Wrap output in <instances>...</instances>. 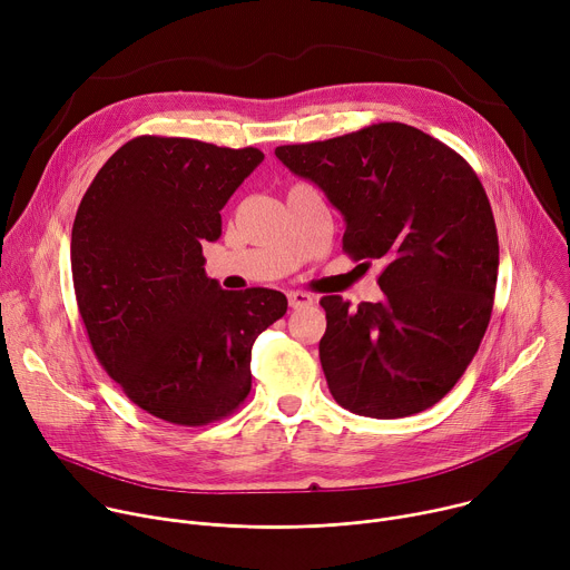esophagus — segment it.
Instances as JSON below:
<instances>
[{
  "label": "esophagus",
  "mask_w": 570,
  "mask_h": 570,
  "mask_svg": "<svg viewBox=\"0 0 570 570\" xmlns=\"http://www.w3.org/2000/svg\"><path fill=\"white\" fill-rule=\"evenodd\" d=\"M287 301H289V308L298 311V308H305V305H313L315 298L311 294H305V292H289Z\"/></svg>",
  "instance_id": "esophagus-1"
}]
</instances>
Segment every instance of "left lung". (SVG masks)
<instances>
[{"label":"left lung","instance_id":"8db88e82","mask_svg":"<svg viewBox=\"0 0 570 570\" xmlns=\"http://www.w3.org/2000/svg\"><path fill=\"white\" fill-rule=\"evenodd\" d=\"M276 157L342 212V250L361 267H383L379 303L320 301L331 395L379 420L431 409L463 376L493 313L500 246L476 173L404 122L278 146Z\"/></svg>","mask_w":570,"mask_h":570}]
</instances>
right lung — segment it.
<instances>
[{
    "mask_svg": "<svg viewBox=\"0 0 570 570\" xmlns=\"http://www.w3.org/2000/svg\"><path fill=\"white\" fill-rule=\"evenodd\" d=\"M265 159L183 137L120 146L72 224L77 308L94 354L146 413L180 426L224 420L250 392L255 337L287 311L267 287L228 292L205 274L203 244Z\"/></svg>",
    "mask_w": 570,
    "mask_h": 570,
    "instance_id": "add662e5",
    "label": "right lung"
}]
</instances>
